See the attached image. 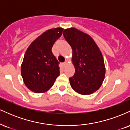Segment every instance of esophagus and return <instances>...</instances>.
<instances>
[{
	"mask_svg": "<svg viewBox=\"0 0 130 130\" xmlns=\"http://www.w3.org/2000/svg\"><path fill=\"white\" fill-rule=\"evenodd\" d=\"M67 65H68V63H67V61H65V62H64V63H63V66L64 67H66Z\"/></svg>",
	"mask_w": 130,
	"mask_h": 130,
	"instance_id": "1",
	"label": "esophagus"
}]
</instances>
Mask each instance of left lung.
Listing matches in <instances>:
<instances>
[{"instance_id": "obj_1", "label": "left lung", "mask_w": 130, "mask_h": 130, "mask_svg": "<svg viewBox=\"0 0 130 130\" xmlns=\"http://www.w3.org/2000/svg\"><path fill=\"white\" fill-rule=\"evenodd\" d=\"M63 35L73 51L75 73L69 79L71 87L81 95H90L100 89L105 77L102 53L93 38L79 30L68 28Z\"/></svg>"}]
</instances>
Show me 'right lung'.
Listing matches in <instances>:
<instances>
[{
	"instance_id": "right-lung-1",
	"label": "right lung",
	"mask_w": 130,
	"mask_h": 130,
	"mask_svg": "<svg viewBox=\"0 0 130 130\" xmlns=\"http://www.w3.org/2000/svg\"><path fill=\"white\" fill-rule=\"evenodd\" d=\"M63 30L62 27L47 30L27 49L21 73L26 87L35 93H44L50 90L60 75L59 62L51 50Z\"/></svg>"
}]
</instances>
